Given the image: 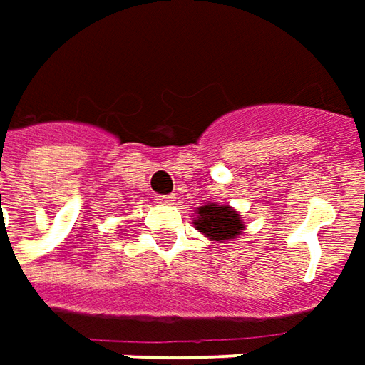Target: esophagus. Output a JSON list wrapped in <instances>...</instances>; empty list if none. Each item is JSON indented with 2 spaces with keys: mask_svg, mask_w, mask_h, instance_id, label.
Instances as JSON below:
<instances>
[{
  "mask_svg": "<svg viewBox=\"0 0 365 365\" xmlns=\"http://www.w3.org/2000/svg\"><path fill=\"white\" fill-rule=\"evenodd\" d=\"M156 201L162 205H172L175 201V195H172V193L170 195H156Z\"/></svg>",
  "mask_w": 365,
  "mask_h": 365,
  "instance_id": "esophagus-1",
  "label": "esophagus"
}]
</instances>
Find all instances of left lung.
I'll list each match as a JSON object with an SVG mask.
<instances>
[{"mask_svg": "<svg viewBox=\"0 0 365 365\" xmlns=\"http://www.w3.org/2000/svg\"><path fill=\"white\" fill-rule=\"evenodd\" d=\"M197 213L200 215L195 227L213 241H227L243 231V221L239 213L227 205H203L197 209Z\"/></svg>", "mask_w": 365, "mask_h": 365, "instance_id": "left-lung-1", "label": "left lung"}]
</instances>
